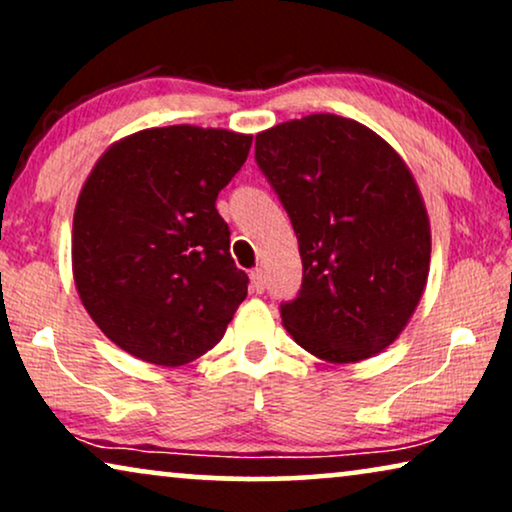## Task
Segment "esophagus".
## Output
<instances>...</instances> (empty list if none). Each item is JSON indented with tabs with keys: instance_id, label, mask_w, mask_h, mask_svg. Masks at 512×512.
Listing matches in <instances>:
<instances>
[{
	"instance_id": "esophagus-1",
	"label": "esophagus",
	"mask_w": 512,
	"mask_h": 512,
	"mask_svg": "<svg viewBox=\"0 0 512 512\" xmlns=\"http://www.w3.org/2000/svg\"><path fill=\"white\" fill-rule=\"evenodd\" d=\"M251 289H254L256 293H263L265 291V286H268V279H265V272H263V268H256V270H251Z\"/></svg>"
}]
</instances>
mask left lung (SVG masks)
Returning <instances> with one entry per match:
<instances>
[{"instance_id": "8db88e82", "label": "left lung", "mask_w": 512, "mask_h": 512, "mask_svg": "<svg viewBox=\"0 0 512 512\" xmlns=\"http://www.w3.org/2000/svg\"><path fill=\"white\" fill-rule=\"evenodd\" d=\"M256 165L303 258L300 291L279 305L286 331L333 363L389 347L431 258L429 216L401 156L352 118L312 114L256 135Z\"/></svg>"}]
</instances>
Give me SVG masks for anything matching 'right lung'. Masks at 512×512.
Returning <instances> with one entry per match:
<instances>
[{"label": "right lung", "instance_id": "add662e5", "mask_svg": "<svg viewBox=\"0 0 512 512\" xmlns=\"http://www.w3.org/2000/svg\"><path fill=\"white\" fill-rule=\"evenodd\" d=\"M251 135L170 125L111 146L76 202L72 263L81 303L137 359L181 366L223 338L247 298L216 195Z\"/></svg>", "mask_w": 512, "mask_h": 512}]
</instances>
